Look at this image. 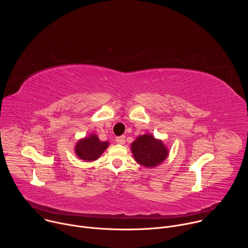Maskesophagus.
Segmentation results:
<instances>
[{"instance_id":"34e87169","label":"esophagus","mask_w":248,"mask_h":248,"mask_svg":"<svg viewBox=\"0 0 248 248\" xmlns=\"http://www.w3.org/2000/svg\"><path fill=\"white\" fill-rule=\"evenodd\" d=\"M116 142L119 143V144H124V142H125V136L122 135V136L117 137L116 138Z\"/></svg>"}]
</instances>
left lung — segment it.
I'll return each mask as SVG.
<instances>
[{"label":"left lung","mask_w":248,"mask_h":248,"mask_svg":"<svg viewBox=\"0 0 248 248\" xmlns=\"http://www.w3.org/2000/svg\"><path fill=\"white\" fill-rule=\"evenodd\" d=\"M131 153L139 165L154 168L167 159L169 150L162 140L152 134H144L139 135L131 143Z\"/></svg>","instance_id":"1"}]
</instances>
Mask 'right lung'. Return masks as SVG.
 I'll list each match as a JSON object with an SVG mask.
<instances>
[{
  "label": "right lung",
  "instance_id": "right-lung-1",
  "mask_svg": "<svg viewBox=\"0 0 248 248\" xmlns=\"http://www.w3.org/2000/svg\"><path fill=\"white\" fill-rule=\"evenodd\" d=\"M108 141H101L96 134H90L87 137L81 138L78 141L75 147V152L77 156L86 162H91L97 160L103 152L108 148Z\"/></svg>",
  "mask_w": 248,
  "mask_h": 248
}]
</instances>
